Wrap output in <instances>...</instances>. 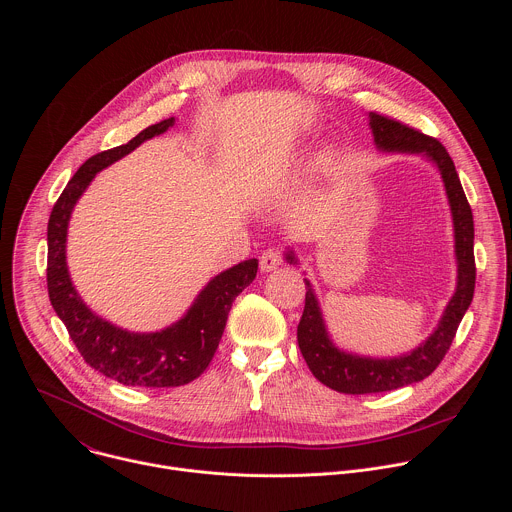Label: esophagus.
Returning a JSON list of instances; mask_svg holds the SVG:
<instances>
[{"instance_id": "obj_1", "label": "esophagus", "mask_w": 512, "mask_h": 512, "mask_svg": "<svg viewBox=\"0 0 512 512\" xmlns=\"http://www.w3.org/2000/svg\"><path fill=\"white\" fill-rule=\"evenodd\" d=\"M281 261H283V255H281V251L279 249H275V247H271V249H267V251H263L261 253V257H259V265H261V271H273V269H277L279 265H281Z\"/></svg>"}]
</instances>
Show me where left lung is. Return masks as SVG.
Returning a JSON list of instances; mask_svg holds the SVG:
<instances>
[{"mask_svg":"<svg viewBox=\"0 0 512 512\" xmlns=\"http://www.w3.org/2000/svg\"><path fill=\"white\" fill-rule=\"evenodd\" d=\"M369 117L377 148L387 152L425 154L440 168L454 216L458 287L444 312V318L440 320V326L435 328V332L419 348L399 358H362L346 354L330 342L312 285L308 279H304L306 306L298 324V344L302 356L308 362L312 375L320 383L344 395L393 391L429 377L450 350L458 326L472 302L476 283L472 208L468 204L450 154L435 137L425 135L419 129H413L393 117L381 113H371ZM287 261L294 263L296 259L289 253Z\"/></svg>","mask_w":512,"mask_h":512,"instance_id":"1","label":"left lung"}]
</instances>
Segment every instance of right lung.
Listing matches in <instances>:
<instances>
[{
	"instance_id": "right-lung-1",
	"label": "right lung",
	"mask_w": 512,
	"mask_h": 512,
	"mask_svg": "<svg viewBox=\"0 0 512 512\" xmlns=\"http://www.w3.org/2000/svg\"><path fill=\"white\" fill-rule=\"evenodd\" d=\"M174 117L145 127L119 148L89 158L58 196L48 218V298L89 367L127 387H180L200 377L210 364L227 326L231 306L257 275V259H247L216 275L182 320L162 332L133 334L95 316L79 298L66 269V227L72 208L91 180L133 152L139 143L164 133Z\"/></svg>"
}]
</instances>
